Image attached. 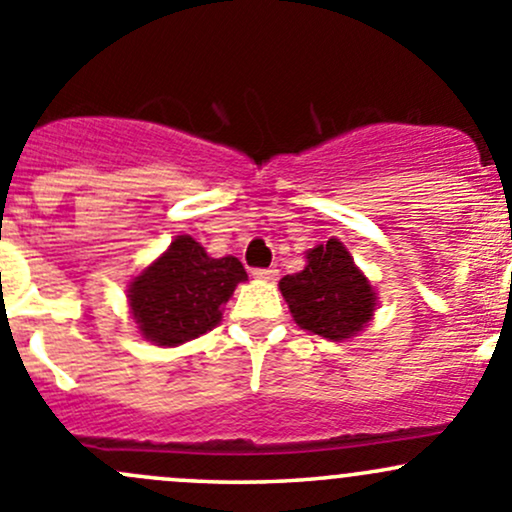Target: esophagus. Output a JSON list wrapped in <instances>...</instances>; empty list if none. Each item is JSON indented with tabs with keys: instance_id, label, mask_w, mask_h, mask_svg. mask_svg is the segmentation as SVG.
<instances>
[{
	"instance_id": "1",
	"label": "esophagus",
	"mask_w": 512,
	"mask_h": 512,
	"mask_svg": "<svg viewBox=\"0 0 512 512\" xmlns=\"http://www.w3.org/2000/svg\"><path fill=\"white\" fill-rule=\"evenodd\" d=\"M252 277L262 279V282H274V279L279 277V270H274V267H265V270H255V272H252Z\"/></svg>"
}]
</instances>
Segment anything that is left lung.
<instances>
[{
    "mask_svg": "<svg viewBox=\"0 0 512 512\" xmlns=\"http://www.w3.org/2000/svg\"><path fill=\"white\" fill-rule=\"evenodd\" d=\"M279 292L297 326L328 341H346L363 331L378 306L373 284L336 238L306 252L304 270L279 279Z\"/></svg>",
    "mask_w": 512,
    "mask_h": 512,
    "instance_id": "obj_1",
    "label": "left lung"
}]
</instances>
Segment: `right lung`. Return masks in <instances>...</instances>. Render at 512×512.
Masks as SVG:
<instances>
[{"label":"right lung","instance_id":"obj_1","mask_svg":"<svg viewBox=\"0 0 512 512\" xmlns=\"http://www.w3.org/2000/svg\"><path fill=\"white\" fill-rule=\"evenodd\" d=\"M247 272L238 257L208 255L191 235H176L169 250L129 282L134 324L157 346H181L223 319V304Z\"/></svg>","mask_w":512,"mask_h":512}]
</instances>
